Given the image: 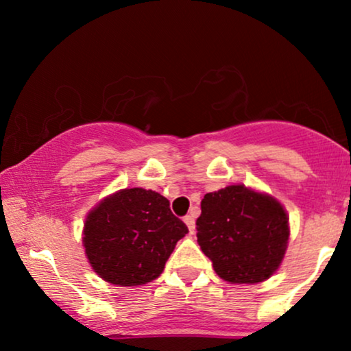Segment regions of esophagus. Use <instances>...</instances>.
Masks as SVG:
<instances>
[{
    "label": "esophagus",
    "instance_id": "1",
    "mask_svg": "<svg viewBox=\"0 0 351 351\" xmlns=\"http://www.w3.org/2000/svg\"><path fill=\"white\" fill-rule=\"evenodd\" d=\"M184 223L189 229V234H195V229H196V223H195V217L193 216H184Z\"/></svg>",
    "mask_w": 351,
    "mask_h": 351
}]
</instances>
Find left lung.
Instances as JSON below:
<instances>
[{
  "label": "left lung",
  "instance_id": "8db88e82",
  "mask_svg": "<svg viewBox=\"0 0 351 351\" xmlns=\"http://www.w3.org/2000/svg\"><path fill=\"white\" fill-rule=\"evenodd\" d=\"M196 229L201 251L231 284H257L274 276L291 236L284 204L244 184L206 193Z\"/></svg>",
  "mask_w": 351,
  "mask_h": 351
}]
</instances>
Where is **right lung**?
I'll list each match as a JSON object with an SVG mask.
<instances>
[{"label":"right lung","mask_w":351,"mask_h":351,"mask_svg":"<svg viewBox=\"0 0 351 351\" xmlns=\"http://www.w3.org/2000/svg\"><path fill=\"white\" fill-rule=\"evenodd\" d=\"M188 228L160 193L123 188L87 213L82 245L100 279L120 287L155 280Z\"/></svg>","instance_id":"1"}]
</instances>
